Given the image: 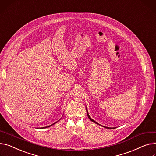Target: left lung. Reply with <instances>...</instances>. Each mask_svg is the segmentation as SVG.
<instances>
[{"label": "left lung", "instance_id": "obj_1", "mask_svg": "<svg viewBox=\"0 0 156 156\" xmlns=\"http://www.w3.org/2000/svg\"><path fill=\"white\" fill-rule=\"evenodd\" d=\"M86 110H87V115H88V118H89V119L91 121V122H94V123H97V124H98V125H100V124H99L98 123H97L96 121H95L94 120H93L91 117H90V116L89 115V114H88V110H87V107H86ZM101 126H102V127H105V128H108V129H110V127H105V126H101V125H100ZM111 129V128H110Z\"/></svg>", "mask_w": 156, "mask_h": 156}]
</instances>
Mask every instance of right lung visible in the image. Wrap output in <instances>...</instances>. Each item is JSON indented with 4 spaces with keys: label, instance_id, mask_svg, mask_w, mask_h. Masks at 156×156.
<instances>
[{
    "label": "right lung",
    "instance_id": "obj_1",
    "mask_svg": "<svg viewBox=\"0 0 156 156\" xmlns=\"http://www.w3.org/2000/svg\"><path fill=\"white\" fill-rule=\"evenodd\" d=\"M58 121H59V120H58ZM58 121H57V122H55V123H53V124H52V125H51V126H48V127H42V128H43H43H47V127H50V126H53V125H54V124H55V123H57V122H58Z\"/></svg>",
    "mask_w": 156,
    "mask_h": 156
}]
</instances>
